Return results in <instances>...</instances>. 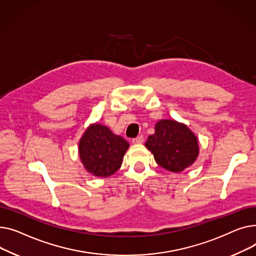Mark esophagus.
<instances>
[{"label": "esophagus", "instance_id": "obj_1", "mask_svg": "<svg viewBox=\"0 0 256 256\" xmlns=\"http://www.w3.org/2000/svg\"><path fill=\"white\" fill-rule=\"evenodd\" d=\"M142 142H144V136H142V135H140V136H138V138H135L132 140V142H133L134 144H142Z\"/></svg>", "mask_w": 256, "mask_h": 256}]
</instances>
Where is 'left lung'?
<instances>
[{
  "mask_svg": "<svg viewBox=\"0 0 256 256\" xmlns=\"http://www.w3.org/2000/svg\"><path fill=\"white\" fill-rule=\"evenodd\" d=\"M144 146L157 164L172 172H181L191 166L200 154L196 135L174 120L158 121L155 133L150 135Z\"/></svg>",
  "mask_w": 256,
  "mask_h": 256,
  "instance_id": "left-lung-1",
  "label": "left lung"
}]
</instances>
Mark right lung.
<instances>
[{
    "instance_id": "obj_1",
    "label": "right lung",
    "mask_w": 256,
    "mask_h": 256,
    "mask_svg": "<svg viewBox=\"0 0 256 256\" xmlns=\"http://www.w3.org/2000/svg\"><path fill=\"white\" fill-rule=\"evenodd\" d=\"M129 142L104 125L94 123L78 142V154L84 168L95 176L108 178L120 168Z\"/></svg>"
}]
</instances>
